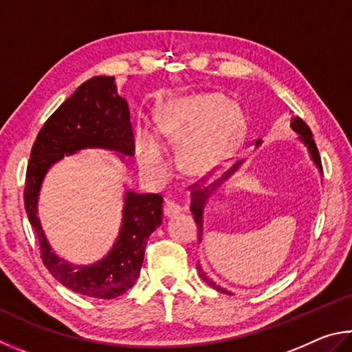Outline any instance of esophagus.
Here are the masks:
<instances>
[{"label":"esophagus","mask_w":352,"mask_h":352,"mask_svg":"<svg viewBox=\"0 0 352 352\" xmlns=\"http://www.w3.org/2000/svg\"><path fill=\"white\" fill-rule=\"evenodd\" d=\"M187 208L177 204L175 201H166L164 206V214L166 218H175L177 214H181L182 212H186Z\"/></svg>","instance_id":"1"}]
</instances>
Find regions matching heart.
<instances>
[{"instance_id": "b5f03b06", "label": "heart", "mask_w": 352, "mask_h": 352, "mask_svg": "<svg viewBox=\"0 0 352 352\" xmlns=\"http://www.w3.org/2000/svg\"><path fill=\"white\" fill-rule=\"evenodd\" d=\"M243 126L235 103L221 94H193L165 100L154 113V133L146 125L134 129L135 160L142 175L164 177L170 159L164 145L181 142V159L192 173L217 166L229 151Z\"/></svg>"}]
</instances>
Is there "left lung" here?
Returning a JSON list of instances; mask_svg holds the SVG:
<instances>
[{"label":"left lung","mask_w":352,"mask_h":352,"mask_svg":"<svg viewBox=\"0 0 352 352\" xmlns=\"http://www.w3.org/2000/svg\"><path fill=\"white\" fill-rule=\"evenodd\" d=\"M291 128L295 131V134L298 135V140L301 142L306 146L307 150V154H309V159L312 160V164L317 166V170L320 173H323V168H322V160H320V156H318V150L316 146V142H314L312 139V133L311 129L307 128L306 123L300 119L298 116H294L291 119ZM263 140H256V146L261 145ZM245 162V159H241L238 160V162L232 166L230 170H227L223 176L219 177V179H217L212 184H208V186H202V184H196V186H193L192 188V204H190V210H192L193 217H195V221L196 224H198V233H199V243L202 239V235H204V210H206V204L208 202V199L212 198V196L218 192V190L224 186V184L230 179V177L235 175V173L241 168V165ZM196 269H198V274L202 280H204L208 286H212L213 289H217L218 292H223V294H227V295H233L230 291H227V289L221 287L219 285H217L210 276H208L204 269H202V266L199 264H196Z\"/></svg>","instance_id":"8db88e82"}]
</instances>
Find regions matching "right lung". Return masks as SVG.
I'll return each instance as SVG.
<instances>
[{
    "instance_id": "obj_1",
    "label": "right lung",
    "mask_w": 352,
    "mask_h": 352,
    "mask_svg": "<svg viewBox=\"0 0 352 352\" xmlns=\"http://www.w3.org/2000/svg\"><path fill=\"white\" fill-rule=\"evenodd\" d=\"M88 148L113 151L122 164L134 154L128 103L117 94L113 76H97L80 85L49 117L30 151L24 187L28 218L49 272L72 292L111 300L125 294L139 278L148 238L162 224L164 199L125 188L119 233L107 255L91 264H76L55 254L38 218L43 182L65 156Z\"/></svg>"
}]
</instances>
